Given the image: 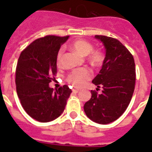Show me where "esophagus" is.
Wrapping results in <instances>:
<instances>
[{
	"instance_id": "1",
	"label": "esophagus",
	"mask_w": 152,
	"mask_h": 152,
	"mask_svg": "<svg viewBox=\"0 0 152 152\" xmlns=\"http://www.w3.org/2000/svg\"><path fill=\"white\" fill-rule=\"evenodd\" d=\"M72 91H73V93H75V94H77V93H78L80 91L77 89H73L72 90Z\"/></svg>"
}]
</instances>
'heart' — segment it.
Listing matches in <instances>:
<instances>
[{
  "mask_svg": "<svg viewBox=\"0 0 152 152\" xmlns=\"http://www.w3.org/2000/svg\"><path fill=\"white\" fill-rule=\"evenodd\" d=\"M71 48L82 56H90V59L94 64H100L103 61V55L98 51H94V47L90 42L85 40L79 39L73 42L71 44ZM63 56V50L60 49L57 55L58 64H61ZM91 72L87 68H77L73 70L68 76V80L73 86L80 88L84 87L87 83V80L91 79Z\"/></svg>",
  "mask_w": 152,
  "mask_h": 152,
  "instance_id": "heart-1",
  "label": "heart"
}]
</instances>
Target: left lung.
Instances as JSON below:
<instances>
[{
	"label": "left lung",
	"instance_id": "left-lung-1",
	"mask_svg": "<svg viewBox=\"0 0 152 152\" xmlns=\"http://www.w3.org/2000/svg\"><path fill=\"white\" fill-rule=\"evenodd\" d=\"M105 48L102 68L92 82L102 87L100 94L91 91V98L84 110L91 120L108 124L123 115L133 94L135 84V66L133 56L116 39L95 36Z\"/></svg>",
	"mask_w": 152,
	"mask_h": 152
}]
</instances>
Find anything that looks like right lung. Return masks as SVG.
Here are the masks:
<instances>
[{"mask_svg":"<svg viewBox=\"0 0 152 152\" xmlns=\"http://www.w3.org/2000/svg\"><path fill=\"white\" fill-rule=\"evenodd\" d=\"M69 36H46L33 41L21 52L16 69L18 97L29 116L41 123L57 119L62 113L72 90L67 85L49 87L57 72V55Z\"/></svg>","mask_w":152,"mask_h":152,"instance_id":"obj_1","label":"right lung"}]
</instances>
